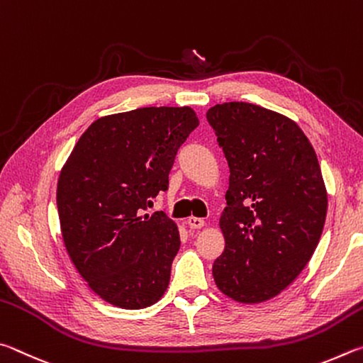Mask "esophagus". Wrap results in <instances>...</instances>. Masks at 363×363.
I'll list each match as a JSON object with an SVG mask.
<instances>
[{
    "label": "esophagus",
    "instance_id": "esophagus-1",
    "mask_svg": "<svg viewBox=\"0 0 363 363\" xmlns=\"http://www.w3.org/2000/svg\"><path fill=\"white\" fill-rule=\"evenodd\" d=\"M186 225H188L189 228H193V230H201V228L206 225V221L202 220V218H198V217H189V218L186 220Z\"/></svg>",
    "mask_w": 363,
    "mask_h": 363
}]
</instances>
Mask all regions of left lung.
Returning a JSON list of instances; mask_svg holds the SVG:
<instances>
[{
  "label": "left lung",
  "mask_w": 363,
  "mask_h": 363,
  "mask_svg": "<svg viewBox=\"0 0 363 363\" xmlns=\"http://www.w3.org/2000/svg\"><path fill=\"white\" fill-rule=\"evenodd\" d=\"M207 121L230 165L225 250L212 274L231 300L263 303L300 276L319 244L328 206L320 165L300 125L281 113L228 101Z\"/></svg>",
  "instance_id": "1"
}]
</instances>
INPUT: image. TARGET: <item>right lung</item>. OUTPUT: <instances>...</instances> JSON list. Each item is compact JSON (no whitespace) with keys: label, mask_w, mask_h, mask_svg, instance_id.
Instances as JSON below:
<instances>
[{"label":"right lung","mask_w":363,"mask_h":363,"mask_svg":"<svg viewBox=\"0 0 363 363\" xmlns=\"http://www.w3.org/2000/svg\"><path fill=\"white\" fill-rule=\"evenodd\" d=\"M198 125L189 106L108 114L87 127L63 164V244L91 290L113 306L148 308L169 287L178 226L164 212H143L167 191L177 151Z\"/></svg>","instance_id":"1"}]
</instances>
